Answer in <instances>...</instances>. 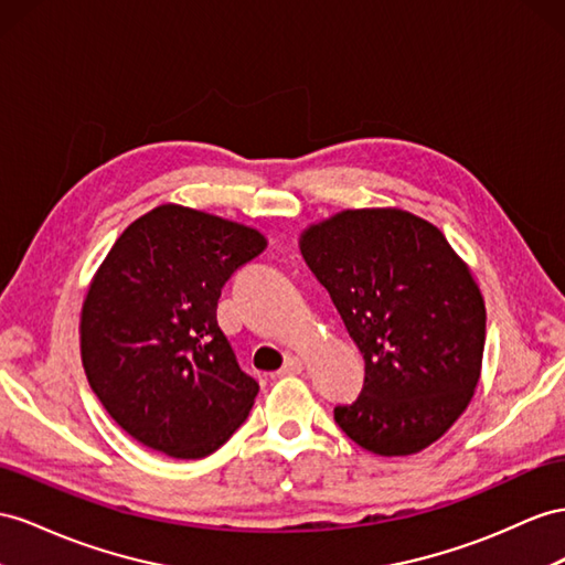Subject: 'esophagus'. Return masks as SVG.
<instances>
[{
	"label": "esophagus",
	"instance_id": "34e87169",
	"mask_svg": "<svg viewBox=\"0 0 565 565\" xmlns=\"http://www.w3.org/2000/svg\"><path fill=\"white\" fill-rule=\"evenodd\" d=\"M302 370H306V360L298 358V355H288L281 372H284V374H300Z\"/></svg>",
	"mask_w": 565,
	"mask_h": 565
}]
</instances>
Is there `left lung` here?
Masks as SVG:
<instances>
[{
  "label": "left lung",
  "mask_w": 565,
  "mask_h": 565,
  "mask_svg": "<svg viewBox=\"0 0 565 565\" xmlns=\"http://www.w3.org/2000/svg\"><path fill=\"white\" fill-rule=\"evenodd\" d=\"M298 245L365 360L363 394L334 420L377 456L420 454L466 413L482 374L487 310L468 263L401 207L341 210Z\"/></svg>",
  "instance_id": "1"
}]
</instances>
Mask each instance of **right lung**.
Wrapping results in <instances>:
<instances>
[{
	"instance_id": "right-lung-1",
	"label": "right lung",
	"mask_w": 565,
	"mask_h": 565,
	"mask_svg": "<svg viewBox=\"0 0 565 565\" xmlns=\"http://www.w3.org/2000/svg\"><path fill=\"white\" fill-rule=\"evenodd\" d=\"M267 248L255 226L164 202L124 228L81 308V360L111 420L171 458L216 451L259 384L216 324L238 267Z\"/></svg>"
}]
</instances>
